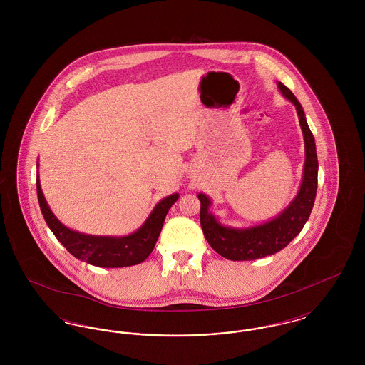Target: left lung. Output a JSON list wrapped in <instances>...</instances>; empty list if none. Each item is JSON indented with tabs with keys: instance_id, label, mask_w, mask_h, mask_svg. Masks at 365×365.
<instances>
[{
	"instance_id": "1",
	"label": "left lung",
	"mask_w": 365,
	"mask_h": 365,
	"mask_svg": "<svg viewBox=\"0 0 365 365\" xmlns=\"http://www.w3.org/2000/svg\"><path fill=\"white\" fill-rule=\"evenodd\" d=\"M283 96L295 105L299 124L304 133L305 140V167L301 189L298 191L294 201L283 210L277 219L246 230H235L220 226L215 216L208 213L210 204L205 194H198L201 201L200 222L204 235L213 250H216L225 259L232 261L256 260L269 255H275L294 240L302 227L309 219L311 210L314 204L317 190V155L312 133L305 120L302 106L295 98L294 94L284 86L278 83Z\"/></svg>"
}]
</instances>
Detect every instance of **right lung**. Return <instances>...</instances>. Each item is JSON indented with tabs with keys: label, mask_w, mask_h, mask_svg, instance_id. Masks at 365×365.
I'll return each mask as SVG.
<instances>
[{
	"label": "right lung",
	"mask_w": 365,
	"mask_h": 365,
	"mask_svg": "<svg viewBox=\"0 0 365 365\" xmlns=\"http://www.w3.org/2000/svg\"><path fill=\"white\" fill-rule=\"evenodd\" d=\"M36 194L45 222L56 238L76 259L103 268L130 267L146 260L155 249L168 209L174 205L179 197L178 194H173L161 200L145 225L134 234L123 238H110L81 234L63 226L48 207V202L41 190L39 179H36Z\"/></svg>",
	"instance_id": "obj_1"
}]
</instances>
